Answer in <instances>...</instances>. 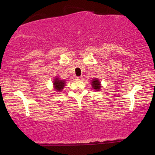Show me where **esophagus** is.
Segmentation results:
<instances>
[{
	"label": "esophagus",
	"mask_w": 155,
	"mask_h": 155,
	"mask_svg": "<svg viewBox=\"0 0 155 155\" xmlns=\"http://www.w3.org/2000/svg\"><path fill=\"white\" fill-rule=\"evenodd\" d=\"M76 78H77V80H81V79H82V77H76Z\"/></svg>",
	"instance_id": "1"
}]
</instances>
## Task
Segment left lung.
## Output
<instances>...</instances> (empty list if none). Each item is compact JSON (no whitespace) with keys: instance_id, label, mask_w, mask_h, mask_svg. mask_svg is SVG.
<instances>
[{"instance_id":"8db88e82","label":"left lung","mask_w":155,"mask_h":155,"mask_svg":"<svg viewBox=\"0 0 155 155\" xmlns=\"http://www.w3.org/2000/svg\"><path fill=\"white\" fill-rule=\"evenodd\" d=\"M91 84L94 90H95L96 91L101 90L102 86L101 84V81H100L98 78H93V79L91 81Z\"/></svg>"}]
</instances>
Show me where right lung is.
<instances>
[{"label": "right lung", "instance_id": "obj_1", "mask_svg": "<svg viewBox=\"0 0 155 155\" xmlns=\"http://www.w3.org/2000/svg\"><path fill=\"white\" fill-rule=\"evenodd\" d=\"M52 85H53L54 90H55L57 92H61L62 90L65 85V81L60 79L59 77H55L52 81Z\"/></svg>", "mask_w": 155, "mask_h": 155}]
</instances>
